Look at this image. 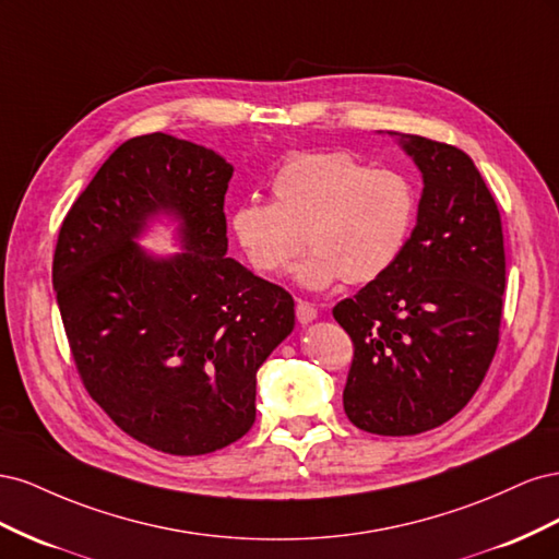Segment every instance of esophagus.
I'll use <instances>...</instances> for the list:
<instances>
[{
    "instance_id": "obj_1",
    "label": "esophagus",
    "mask_w": 559,
    "mask_h": 559,
    "mask_svg": "<svg viewBox=\"0 0 559 559\" xmlns=\"http://www.w3.org/2000/svg\"><path fill=\"white\" fill-rule=\"evenodd\" d=\"M296 317H298L300 324H310V321L317 317V308L312 306V302L298 298L296 300Z\"/></svg>"
}]
</instances>
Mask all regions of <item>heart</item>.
<instances>
[{"label": "heart", "instance_id": "heart-1", "mask_svg": "<svg viewBox=\"0 0 559 559\" xmlns=\"http://www.w3.org/2000/svg\"><path fill=\"white\" fill-rule=\"evenodd\" d=\"M273 202L247 200L230 214V228L249 265L277 275L298 253L308 289L337 280L368 284L396 263L408 242L417 200L411 181L394 170H370L341 151H310L284 160L270 183Z\"/></svg>", "mask_w": 559, "mask_h": 559}]
</instances>
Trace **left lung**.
<instances>
[{
  "mask_svg": "<svg viewBox=\"0 0 559 559\" xmlns=\"http://www.w3.org/2000/svg\"><path fill=\"white\" fill-rule=\"evenodd\" d=\"M419 167L417 224L396 263L337 302L352 337L343 392L349 421L378 436H415L460 413L499 345L506 253L497 202L452 144L408 134Z\"/></svg>",
  "mask_w": 559,
  "mask_h": 559,
  "instance_id": "obj_1",
  "label": "left lung"
}]
</instances>
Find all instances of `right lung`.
<instances>
[{
    "label": "right lung",
    "mask_w": 559,
    "mask_h": 559,
    "mask_svg": "<svg viewBox=\"0 0 559 559\" xmlns=\"http://www.w3.org/2000/svg\"><path fill=\"white\" fill-rule=\"evenodd\" d=\"M233 165L154 132L118 146L60 226L53 289L79 378L134 441L193 456L257 419V370L294 329V298L226 257ZM173 211L185 251L133 245Z\"/></svg>",
    "instance_id": "obj_1"
}]
</instances>
